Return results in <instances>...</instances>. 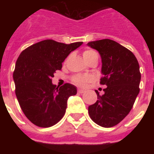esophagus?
Here are the masks:
<instances>
[{"label":"esophagus","mask_w":154,"mask_h":154,"mask_svg":"<svg viewBox=\"0 0 154 154\" xmlns=\"http://www.w3.org/2000/svg\"><path fill=\"white\" fill-rule=\"evenodd\" d=\"M85 90H83V89H78V92L79 93H84V92H85Z\"/></svg>","instance_id":"obj_1"}]
</instances>
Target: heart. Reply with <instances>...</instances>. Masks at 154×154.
<instances>
[{"mask_svg": "<svg viewBox=\"0 0 154 154\" xmlns=\"http://www.w3.org/2000/svg\"><path fill=\"white\" fill-rule=\"evenodd\" d=\"M82 56H83L84 59L85 60V62H88L92 58H95V57H98L97 53L96 51L94 50L90 49V48H88V49L84 50V51L82 52ZM92 80V77L89 75H75L73 78L72 81L75 84L79 85V86H85L86 85L87 82H89Z\"/></svg>", "mask_w": 154, "mask_h": 154, "instance_id": "obj_1", "label": "heart"}]
</instances>
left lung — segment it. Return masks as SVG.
I'll return each instance as SVG.
<instances>
[{
    "label": "left lung",
    "instance_id": "obj_1",
    "mask_svg": "<svg viewBox=\"0 0 154 154\" xmlns=\"http://www.w3.org/2000/svg\"><path fill=\"white\" fill-rule=\"evenodd\" d=\"M87 45L100 54L103 75L100 84L107 86L102 96L96 90L98 99L89 106V116L100 126L112 127L133 108L140 92V65L133 53L115 41L102 39Z\"/></svg>",
    "mask_w": 154,
    "mask_h": 154
}]
</instances>
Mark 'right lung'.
Masks as SVG:
<instances>
[{"label": "right lung", "instance_id": "right-lung-1", "mask_svg": "<svg viewBox=\"0 0 154 154\" xmlns=\"http://www.w3.org/2000/svg\"><path fill=\"white\" fill-rule=\"evenodd\" d=\"M83 42L64 44L51 39L27 48L16 62L13 78L21 109L33 124L50 127L62 119L69 96L77 93L75 85L56 86L51 82L68 55Z\"/></svg>", "mask_w": 154, "mask_h": 154}]
</instances>
